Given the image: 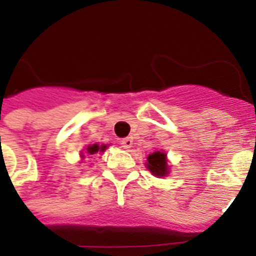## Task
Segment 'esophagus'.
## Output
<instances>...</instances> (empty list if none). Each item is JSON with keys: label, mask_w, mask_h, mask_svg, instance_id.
Listing matches in <instances>:
<instances>
[{"label": "esophagus", "mask_w": 256, "mask_h": 256, "mask_svg": "<svg viewBox=\"0 0 256 256\" xmlns=\"http://www.w3.org/2000/svg\"><path fill=\"white\" fill-rule=\"evenodd\" d=\"M132 144H134V141H132V138H122V140H120V145H122L124 149L132 148Z\"/></svg>", "instance_id": "esophagus-1"}]
</instances>
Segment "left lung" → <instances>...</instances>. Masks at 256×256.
<instances>
[{
  "mask_svg": "<svg viewBox=\"0 0 256 256\" xmlns=\"http://www.w3.org/2000/svg\"><path fill=\"white\" fill-rule=\"evenodd\" d=\"M166 154L162 152H156L148 156V170H150L154 176H165L168 173V165L165 160Z\"/></svg>",
  "mask_w": 256,
  "mask_h": 256,
  "instance_id": "left-lung-1",
  "label": "left lung"
}]
</instances>
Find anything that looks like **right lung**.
I'll return each mask as SVG.
<instances>
[{"label":"right lung","mask_w":256,"mask_h":256,"mask_svg":"<svg viewBox=\"0 0 256 256\" xmlns=\"http://www.w3.org/2000/svg\"><path fill=\"white\" fill-rule=\"evenodd\" d=\"M107 148V145H98V144H94V145H90L88 148H87V153L88 154H95L98 152H104Z\"/></svg>","instance_id":"obj_1"}]
</instances>
